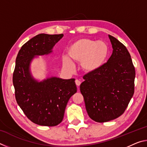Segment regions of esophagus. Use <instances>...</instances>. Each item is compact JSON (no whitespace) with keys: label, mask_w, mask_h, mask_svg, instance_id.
<instances>
[{"label":"esophagus","mask_w":147,"mask_h":147,"mask_svg":"<svg viewBox=\"0 0 147 147\" xmlns=\"http://www.w3.org/2000/svg\"><path fill=\"white\" fill-rule=\"evenodd\" d=\"M75 83H76V85L78 86V89L79 90V86H80V84H81V82L79 80H75Z\"/></svg>","instance_id":"obj_1"}]
</instances>
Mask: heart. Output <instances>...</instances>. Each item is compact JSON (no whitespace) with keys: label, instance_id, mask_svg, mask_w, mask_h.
<instances>
[{"label":"heart","instance_id":"heart-1","mask_svg":"<svg viewBox=\"0 0 147 147\" xmlns=\"http://www.w3.org/2000/svg\"><path fill=\"white\" fill-rule=\"evenodd\" d=\"M108 53L106 43L88 38L78 39L67 49L69 58L76 62H80L81 69L86 73H94L100 69L105 63ZM63 64L71 67L72 62L69 58H65Z\"/></svg>","mask_w":147,"mask_h":147}]
</instances>
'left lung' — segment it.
<instances>
[{
	"label": "left lung",
	"mask_w": 147,
	"mask_h": 147,
	"mask_svg": "<svg viewBox=\"0 0 147 147\" xmlns=\"http://www.w3.org/2000/svg\"><path fill=\"white\" fill-rule=\"evenodd\" d=\"M108 36L113 48L111 57L98 71L84 75L80 86L88 115L98 123L121 116L134 93L136 71L130 54L123 43Z\"/></svg>",
	"instance_id": "8db88e82"
}]
</instances>
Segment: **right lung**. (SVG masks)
<instances>
[{
	"label": "right lung",
	"mask_w": 147,
	"mask_h": 147,
	"mask_svg": "<svg viewBox=\"0 0 147 147\" xmlns=\"http://www.w3.org/2000/svg\"><path fill=\"white\" fill-rule=\"evenodd\" d=\"M63 34H40L24 44L19 51L13 74L16 101L34 123L54 126L63 119L67 104L76 93L75 79L56 76L39 82L30 72V64L38 56L48 55Z\"/></svg>",
	"instance_id": "obj_1"
}]
</instances>
